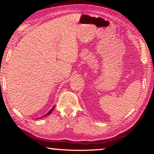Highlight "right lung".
<instances>
[{
  "label": "right lung",
  "instance_id": "right-lung-1",
  "mask_svg": "<svg viewBox=\"0 0 154 154\" xmlns=\"http://www.w3.org/2000/svg\"><path fill=\"white\" fill-rule=\"evenodd\" d=\"M54 107H53V108H52V109H51V110H50V111H49L48 112V113H47L46 115H45V116H43L42 117V118H45V117H47V116H49V114H50V113H51V112H52V111H53V110H54Z\"/></svg>",
  "mask_w": 154,
  "mask_h": 154
}]
</instances>
